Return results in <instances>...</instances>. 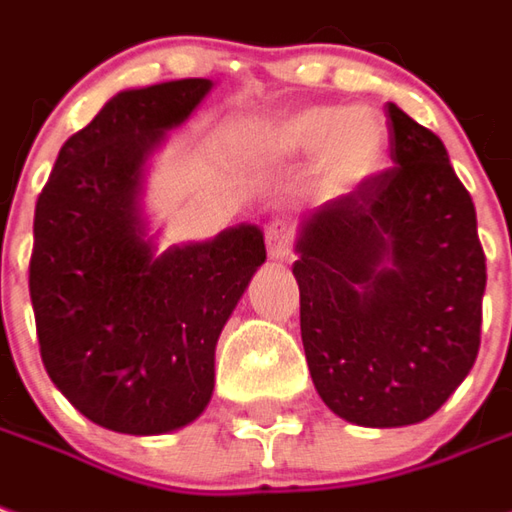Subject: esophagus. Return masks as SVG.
I'll return each instance as SVG.
<instances>
[{"mask_svg": "<svg viewBox=\"0 0 512 512\" xmlns=\"http://www.w3.org/2000/svg\"><path fill=\"white\" fill-rule=\"evenodd\" d=\"M268 257L274 260H288L291 257V230L282 221H271L266 227Z\"/></svg>", "mask_w": 512, "mask_h": 512, "instance_id": "34e87169", "label": "esophagus"}]
</instances>
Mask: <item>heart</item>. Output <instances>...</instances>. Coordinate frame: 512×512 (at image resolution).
<instances>
[{"label":"heart","instance_id":"obj_1","mask_svg":"<svg viewBox=\"0 0 512 512\" xmlns=\"http://www.w3.org/2000/svg\"><path fill=\"white\" fill-rule=\"evenodd\" d=\"M238 149L268 163H299L316 155L321 185L352 194L374 180L388 155V124L366 105H307L238 135Z\"/></svg>","mask_w":512,"mask_h":512}]
</instances>
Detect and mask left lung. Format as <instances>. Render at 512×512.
I'll return each instance as SVG.
<instances>
[{"label":"left lung","mask_w":512,"mask_h":512,"mask_svg":"<svg viewBox=\"0 0 512 512\" xmlns=\"http://www.w3.org/2000/svg\"><path fill=\"white\" fill-rule=\"evenodd\" d=\"M393 169L302 221L293 277L310 377L360 427L430 418L477 360L485 252L443 141L388 102Z\"/></svg>","instance_id":"8db88e82"}]
</instances>
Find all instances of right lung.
I'll return each mask as SVG.
<instances>
[{"mask_svg":"<svg viewBox=\"0 0 512 512\" xmlns=\"http://www.w3.org/2000/svg\"><path fill=\"white\" fill-rule=\"evenodd\" d=\"M210 88L171 80L116 94L60 146L35 202L30 299L41 360L57 391L105 430L160 435L205 410L216 341L266 260L255 224L163 255L146 238V157Z\"/></svg>","mask_w":512,"mask_h":512,"instance_id":"add662e5","label":"right lung"}]
</instances>
